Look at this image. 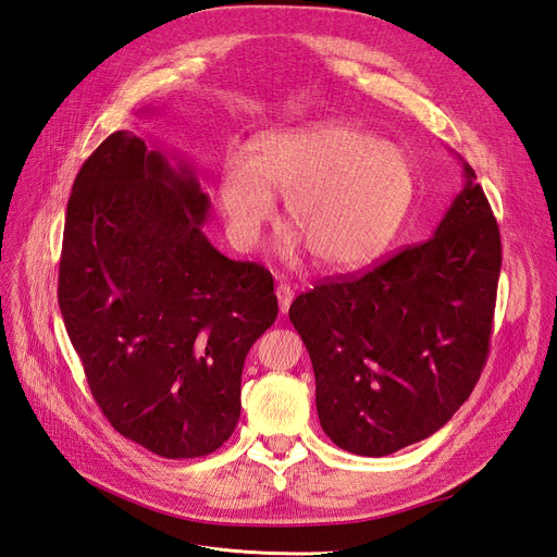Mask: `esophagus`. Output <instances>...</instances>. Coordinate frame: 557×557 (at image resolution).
Masks as SVG:
<instances>
[{"instance_id":"1","label":"esophagus","mask_w":557,"mask_h":557,"mask_svg":"<svg viewBox=\"0 0 557 557\" xmlns=\"http://www.w3.org/2000/svg\"><path fill=\"white\" fill-rule=\"evenodd\" d=\"M275 296H277V302H280V312L282 314L289 312V307L294 302V289H292V286L289 284H280L277 289H275Z\"/></svg>"}]
</instances>
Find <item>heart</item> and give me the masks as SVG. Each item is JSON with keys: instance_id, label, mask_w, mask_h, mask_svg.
Returning <instances> with one entry per match:
<instances>
[{"instance_id": "obj_1", "label": "heart", "mask_w": 557, "mask_h": 557, "mask_svg": "<svg viewBox=\"0 0 557 557\" xmlns=\"http://www.w3.org/2000/svg\"><path fill=\"white\" fill-rule=\"evenodd\" d=\"M418 172L397 144L354 123L323 119L268 133L252 158L232 153L220 172L226 234L238 250L259 243L284 199V220L296 234L282 255L302 247L327 271H354L379 259L410 213Z\"/></svg>"}]
</instances>
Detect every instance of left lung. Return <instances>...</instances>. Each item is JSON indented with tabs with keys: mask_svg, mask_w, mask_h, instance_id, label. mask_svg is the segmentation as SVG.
I'll return each mask as SVG.
<instances>
[{
	"mask_svg": "<svg viewBox=\"0 0 557 557\" xmlns=\"http://www.w3.org/2000/svg\"><path fill=\"white\" fill-rule=\"evenodd\" d=\"M461 164L463 188L434 236L289 307L314 367L321 426L351 455L387 457L436 434L482 374L500 232L475 172Z\"/></svg>",
	"mask_w": 557,
	"mask_h": 557,
	"instance_id": "obj_1",
	"label": "left lung"
}]
</instances>
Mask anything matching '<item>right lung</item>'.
Returning <instances> with one entry per match:
<instances>
[{"mask_svg":"<svg viewBox=\"0 0 557 557\" xmlns=\"http://www.w3.org/2000/svg\"><path fill=\"white\" fill-rule=\"evenodd\" d=\"M209 209L193 164L131 131L82 164L66 209L69 337L110 424L164 459L234 434L245 356L277 319L271 273L215 250Z\"/></svg>","mask_w":557,"mask_h":557,"instance_id":"right-lung-1","label":"right lung"}]
</instances>
